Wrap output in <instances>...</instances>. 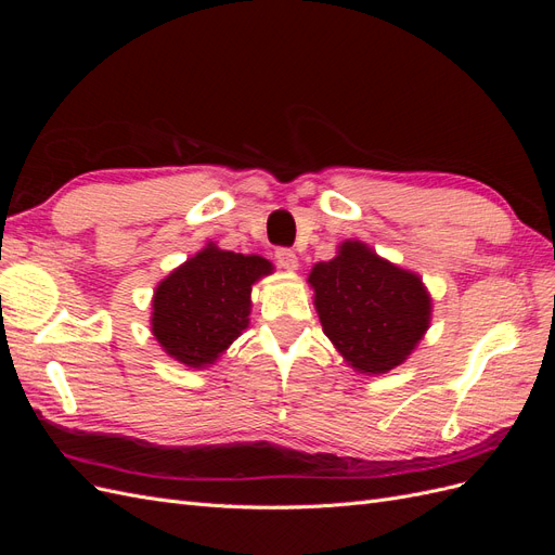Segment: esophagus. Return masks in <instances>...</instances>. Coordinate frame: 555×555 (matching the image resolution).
I'll list each match as a JSON object with an SVG mask.
<instances>
[{"mask_svg": "<svg viewBox=\"0 0 555 555\" xmlns=\"http://www.w3.org/2000/svg\"><path fill=\"white\" fill-rule=\"evenodd\" d=\"M275 259H278V263H280V268H284V271H289V273L298 271V257H296V251L282 247V249L275 251Z\"/></svg>", "mask_w": 555, "mask_h": 555, "instance_id": "34e87169", "label": "esophagus"}]
</instances>
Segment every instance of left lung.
<instances>
[{"label": "left lung", "mask_w": 555, "mask_h": 555, "mask_svg": "<svg viewBox=\"0 0 555 555\" xmlns=\"http://www.w3.org/2000/svg\"><path fill=\"white\" fill-rule=\"evenodd\" d=\"M308 284L326 338L357 373L393 371L430 326L424 280L361 241H345L331 261L314 263Z\"/></svg>", "instance_id": "1"}]
</instances>
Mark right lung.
Returning <instances> with one entry per match:
<instances>
[{
  "instance_id": "1",
  "label": "right lung",
  "mask_w": 555,
  "mask_h": 555,
  "mask_svg": "<svg viewBox=\"0 0 555 555\" xmlns=\"http://www.w3.org/2000/svg\"><path fill=\"white\" fill-rule=\"evenodd\" d=\"M273 273L259 255H236L208 243L166 275L153 296L159 347L188 367H208L249 326L251 284Z\"/></svg>"
}]
</instances>
